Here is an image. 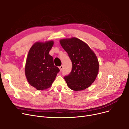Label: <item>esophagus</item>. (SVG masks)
Here are the masks:
<instances>
[{
  "mask_svg": "<svg viewBox=\"0 0 129 129\" xmlns=\"http://www.w3.org/2000/svg\"><path fill=\"white\" fill-rule=\"evenodd\" d=\"M59 69L60 71H62V70H63V65H61V66H60L59 67Z\"/></svg>",
  "mask_w": 129,
  "mask_h": 129,
  "instance_id": "34e87169",
  "label": "esophagus"
}]
</instances>
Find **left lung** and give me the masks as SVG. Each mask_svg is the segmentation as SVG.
I'll return each instance as SVG.
<instances>
[{
    "instance_id": "1",
    "label": "left lung",
    "mask_w": 129,
    "mask_h": 129,
    "mask_svg": "<svg viewBox=\"0 0 129 129\" xmlns=\"http://www.w3.org/2000/svg\"><path fill=\"white\" fill-rule=\"evenodd\" d=\"M60 45L68 54L72 69L64 79L70 89L83 90L95 80L99 70V63L95 54L86 43L76 38L60 40Z\"/></svg>"
}]
</instances>
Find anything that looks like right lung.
<instances>
[{
	"label": "right lung",
	"mask_w": 129,
	"mask_h": 129,
	"mask_svg": "<svg viewBox=\"0 0 129 129\" xmlns=\"http://www.w3.org/2000/svg\"><path fill=\"white\" fill-rule=\"evenodd\" d=\"M53 41L37 42L31 47L27 57L25 74L29 83L38 90L51 87L59 72L54 65L53 58L49 54Z\"/></svg>",
	"instance_id": "right-lung-1"
}]
</instances>
